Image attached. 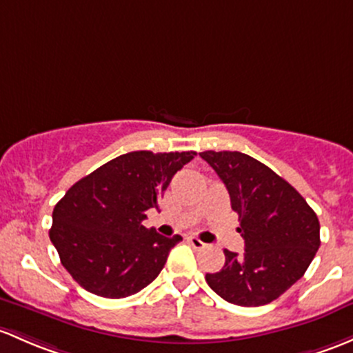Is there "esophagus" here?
I'll use <instances>...</instances> for the list:
<instances>
[{
    "mask_svg": "<svg viewBox=\"0 0 353 353\" xmlns=\"http://www.w3.org/2000/svg\"><path fill=\"white\" fill-rule=\"evenodd\" d=\"M188 243L191 245L192 248H196V250H199V248H205L206 243L201 242V240L198 239V236H188Z\"/></svg>",
    "mask_w": 353,
    "mask_h": 353,
    "instance_id": "obj_1",
    "label": "esophagus"
}]
</instances>
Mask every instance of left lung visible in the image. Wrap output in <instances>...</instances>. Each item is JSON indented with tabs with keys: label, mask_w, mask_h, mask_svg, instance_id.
<instances>
[{
	"label": "left lung",
	"mask_w": 353,
	"mask_h": 353,
	"mask_svg": "<svg viewBox=\"0 0 353 353\" xmlns=\"http://www.w3.org/2000/svg\"><path fill=\"white\" fill-rule=\"evenodd\" d=\"M228 189L245 240L242 255L225 250L206 283L225 301L262 306L304 276L320 248V221L288 181L242 152H201Z\"/></svg>",
	"instance_id": "1"
}]
</instances>
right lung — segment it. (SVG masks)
I'll return each instance as SVG.
<instances>
[{
	"label": "right lung",
	"instance_id": "1",
	"mask_svg": "<svg viewBox=\"0 0 353 353\" xmlns=\"http://www.w3.org/2000/svg\"><path fill=\"white\" fill-rule=\"evenodd\" d=\"M196 152H128L77 181L52 213L50 242L81 288L110 299L147 288L183 240L142 225Z\"/></svg>",
	"mask_w": 353,
	"mask_h": 353
}]
</instances>
